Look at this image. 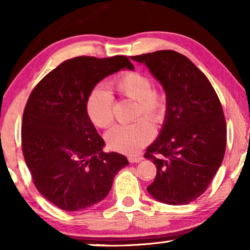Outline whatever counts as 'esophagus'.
Listing matches in <instances>:
<instances>
[{"instance_id": "esophagus-1", "label": "esophagus", "mask_w": 250, "mask_h": 250, "mask_svg": "<svg viewBox=\"0 0 250 250\" xmlns=\"http://www.w3.org/2000/svg\"><path fill=\"white\" fill-rule=\"evenodd\" d=\"M143 159V157L141 156H132L128 157V162L129 163H140Z\"/></svg>"}]
</instances>
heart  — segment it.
<instances>
[{
	"instance_id": "b5f03b06",
	"label": "heart",
	"mask_w": 250,
	"mask_h": 250,
	"mask_svg": "<svg viewBox=\"0 0 250 250\" xmlns=\"http://www.w3.org/2000/svg\"><path fill=\"white\" fill-rule=\"evenodd\" d=\"M115 90L122 97L136 101L135 118L145 116L152 123L164 121L167 111V99L162 91L153 90L151 78L139 71H125L112 82ZM114 100L111 94L102 86L90 92L85 104L86 115L92 124L105 128L114 119ZM153 128L146 119H140L131 125H117L108 131L105 140L109 148L115 151L133 155L151 141Z\"/></svg>"
}]
</instances>
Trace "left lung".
<instances>
[{
    "label": "left lung",
    "instance_id": "left-lung-1",
    "mask_svg": "<svg viewBox=\"0 0 250 250\" xmlns=\"http://www.w3.org/2000/svg\"><path fill=\"white\" fill-rule=\"evenodd\" d=\"M131 59L149 68L167 99L163 127L145 155L157 167L146 190L160 203L189 204L206 191L223 162L227 124L220 99L183 54L162 50Z\"/></svg>",
    "mask_w": 250,
    "mask_h": 250
}]
</instances>
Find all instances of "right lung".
<instances>
[{"label":"right lung","mask_w":250,"mask_h":250,"mask_svg":"<svg viewBox=\"0 0 250 250\" xmlns=\"http://www.w3.org/2000/svg\"><path fill=\"white\" fill-rule=\"evenodd\" d=\"M121 69L127 57H77L63 61L36 85L23 110L22 153L36 189L60 209H85L104 200L125 156L102 151L104 139L85 104L99 82Z\"/></svg>","instance_id":"obj_1"}]
</instances>
